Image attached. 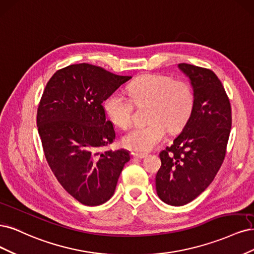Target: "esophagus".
Listing matches in <instances>:
<instances>
[{"label":"esophagus","mask_w":254,"mask_h":254,"mask_svg":"<svg viewBox=\"0 0 254 254\" xmlns=\"http://www.w3.org/2000/svg\"><path fill=\"white\" fill-rule=\"evenodd\" d=\"M134 158H137V159H143L146 157V154H142V153H135L133 155Z\"/></svg>","instance_id":"obj_1"}]
</instances>
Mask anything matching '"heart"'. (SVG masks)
I'll list each match as a JSON object with an SVG mask.
<instances>
[{
    "label": "heart",
    "instance_id": "heart-1",
    "mask_svg": "<svg viewBox=\"0 0 254 254\" xmlns=\"http://www.w3.org/2000/svg\"><path fill=\"white\" fill-rule=\"evenodd\" d=\"M129 100L120 91H114L103 101V109L114 125L127 128L132 124L134 104H150L145 127H135L124 136L122 142L129 150L152 151L166 136V129L175 133L190 118L194 109L192 86L185 80L156 73L138 77L127 86Z\"/></svg>",
    "mask_w": 254,
    "mask_h": 254
}]
</instances>
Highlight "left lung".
I'll return each mask as SVG.
<instances>
[{"mask_svg":"<svg viewBox=\"0 0 254 254\" xmlns=\"http://www.w3.org/2000/svg\"><path fill=\"white\" fill-rule=\"evenodd\" d=\"M189 77L194 109L182 133L159 157L156 191L171 206H184L207 189L222 166L230 135L231 105L215 73L195 65L178 64Z\"/></svg>","mask_w":254,"mask_h":254,"instance_id":"1","label":"left lung"}]
</instances>
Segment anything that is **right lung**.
I'll list each match as a JSON object with an SVG mask.
<instances>
[{
  "label": "right lung",
  "mask_w": 254,
  "mask_h": 254,
  "mask_svg": "<svg viewBox=\"0 0 254 254\" xmlns=\"http://www.w3.org/2000/svg\"><path fill=\"white\" fill-rule=\"evenodd\" d=\"M130 78L92 64H72L54 73L40 100L37 126L48 166L85 206H99L112 197L129 160L127 150L100 149L116 138L102 102Z\"/></svg>",
  "instance_id": "right-lung-1"
}]
</instances>
